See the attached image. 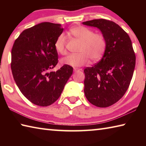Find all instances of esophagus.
I'll list each match as a JSON object with an SVG mask.
<instances>
[{"mask_svg": "<svg viewBox=\"0 0 146 146\" xmlns=\"http://www.w3.org/2000/svg\"><path fill=\"white\" fill-rule=\"evenodd\" d=\"M73 70H74V71H75V72H76V71H82V69L75 68L73 69Z\"/></svg>", "mask_w": 146, "mask_h": 146, "instance_id": "34e87169", "label": "esophagus"}]
</instances>
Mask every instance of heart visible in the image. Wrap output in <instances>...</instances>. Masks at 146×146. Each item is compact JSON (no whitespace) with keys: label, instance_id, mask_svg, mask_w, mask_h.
I'll use <instances>...</instances> for the list:
<instances>
[{"label":"heart","instance_id":"b5f03b06","mask_svg":"<svg viewBox=\"0 0 146 146\" xmlns=\"http://www.w3.org/2000/svg\"><path fill=\"white\" fill-rule=\"evenodd\" d=\"M70 33L74 38L81 42L78 53L71 54L61 59L64 65L79 67L87 64L90 58L97 61L102 57L106 48V40L102 34L95 33L93 30L85 26H75L71 28ZM66 37L64 33L58 36L54 44L56 52L65 55Z\"/></svg>","mask_w":146,"mask_h":146}]
</instances>
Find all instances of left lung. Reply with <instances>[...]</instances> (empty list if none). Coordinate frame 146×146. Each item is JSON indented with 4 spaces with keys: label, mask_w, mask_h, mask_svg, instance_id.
Wrapping results in <instances>:
<instances>
[{
    "label": "left lung",
    "mask_w": 146,
    "mask_h": 146,
    "mask_svg": "<svg viewBox=\"0 0 146 146\" xmlns=\"http://www.w3.org/2000/svg\"><path fill=\"white\" fill-rule=\"evenodd\" d=\"M82 24L99 29L106 40L102 59L84 70L85 96L94 106L109 107L123 97L132 79L136 56L131 40L113 21L94 19Z\"/></svg>",
    "instance_id": "left-lung-1"
}]
</instances>
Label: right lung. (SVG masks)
<instances>
[{
  "label": "right lung",
  "instance_id": "1",
  "mask_svg": "<svg viewBox=\"0 0 146 146\" xmlns=\"http://www.w3.org/2000/svg\"><path fill=\"white\" fill-rule=\"evenodd\" d=\"M63 30L59 24L42 23L24 30L13 44V78L24 97L35 105L55 102L73 73V68L67 65L51 71L58 63L54 44Z\"/></svg>",
  "mask_w": 146,
  "mask_h": 146
}]
</instances>
